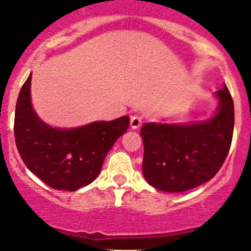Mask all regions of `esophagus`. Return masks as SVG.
Masks as SVG:
<instances>
[{
  "label": "esophagus",
  "mask_w": 251,
  "mask_h": 251,
  "mask_svg": "<svg viewBox=\"0 0 251 251\" xmlns=\"http://www.w3.org/2000/svg\"><path fill=\"white\" fill-rule=\"evenodd\" d=\"M142 124V116H140V115H132L130 119V126L131 128H133V130H136V128H139L140 126H141Z\"/></svg>",
  "instance_id": "obj_1"
}]
</instances>
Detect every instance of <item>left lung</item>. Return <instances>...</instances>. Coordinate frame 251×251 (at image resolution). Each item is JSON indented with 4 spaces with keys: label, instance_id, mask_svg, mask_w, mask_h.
<instances>
[{
    "label": "left lung",
    "instance_id": "obj_1",
    "mask_svg": "<svg viewBox=\"0 0 251 251\" xmlns=\"http://www.w3.org/2000/svg\"><path fill=\"white\" fill-rule=\"evenodd\" d=\"M214 97L217 110L207 120L142 125V173L153 188L181 193L205 183L221 170L233 139L234 102L226 84Z\"/></svg>",
    "mask_w": 251,
    "mask_h": 251
}]
</instances>
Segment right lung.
<instances>
[{
    "label": "right lung",
    "instance_id": "right-lung-1",
    "mask_svg": "<svg viewBox=\"0 0 251 251\" xmlns=\"http://www.w3.org/2000/svg\"><path fill=\"white\" fill-rule=\"evenodd\" d=\"M32 73L20 91L15 114V139L28 170L58 191L74 192L97 178L105 156L130 125L128 116L94 121L79 127H53L34 110Z\"/></svg>",
    "mask_w": 251,
    "mask_h": 251
}]
</instances>
